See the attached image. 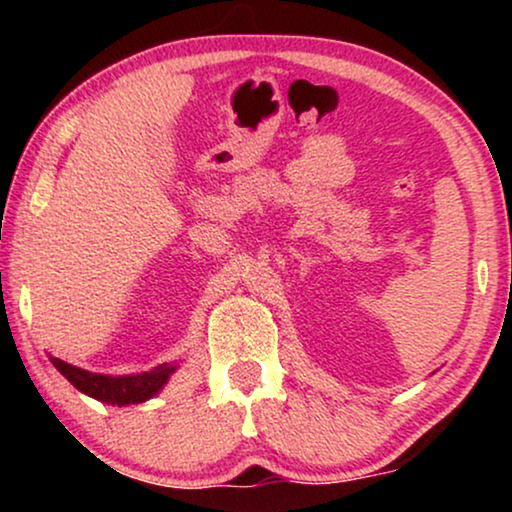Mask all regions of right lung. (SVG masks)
<instances>
[{
	"mask_svg": "<svg viewBox=\"0 0 512 512\" xmlns=\"http://www.w3.org/2000/svg\"><path fill=\"white\" fill-rule=\"evenodd\" d=\"M51 363L74 384L81 394H86L95 401H102L107 405H135L144 403L149 398L158 396L174 370L177 363H163V366L149 370V373H137V375H102V373H90V370L76 368L72 363L55 359L51 356Z\"/></svg>",
	"mask_w": 512,
	"mask_h": 512,
	"instance_id": "add662e5",
	"label": "right lung"
}]
</instances>
